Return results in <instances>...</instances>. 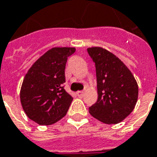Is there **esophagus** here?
Here are the masks:
<instances>
[{"instance_id": "1", "label": "esophagus", "mask_w": 157, "mask_h": 157, "mask_svg": "<svg viewBox=\"0 0 157 157\" xmlns=\"http://www.w3.org/2000/svg\"><path fill=\"white\" fill-rule=\"evenodd\" d=\"M76 94H77L78 98H82L84 96V92H83V91H78V92L76 93Z\"/></svg>"}]
</instances>
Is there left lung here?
<instances>
[{
  "mask_svg": "<svg viewBox=\"0 0 157 157\" xmlns=\"http://www.w3.org/2000/svg\"><path fill=\"white\" fill-rule=\"evenodd\" d=\"M95 63L97 102L89 113L106 124H117L130 115L138 100L139 87L131 71L117 56L102 48H87Z\"/></svg>",
  "mask_w": 157,
  "mask_h": 157,
  "instance_id": "left-lung-1",
  "label": "left lung"
}]
</instances>
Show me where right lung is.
<instances>
[{
    "label": "right lung",
    "instance_id": "obj_1",
    "mask_svg": "<svg viewBox=\"0 0 157 157\" xmlns=\"http://www.w3.org/2000/svg\"><path fill=\"white\" fill-rule=\"evenodd\" d=\"M75 48H53L37 59L25 75L20 101L25 114L39 125H50L67 113L73 98L64 90L65 64Z\"/></svg>",
    "mask_w": 157,
    "mask_h": 157
}]
</instances>
